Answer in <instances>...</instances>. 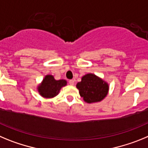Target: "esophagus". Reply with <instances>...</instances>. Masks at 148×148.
Instances as JSON below:
<instances>
[{
	"mask_svg": "<svg viewBox=\"0 0 148 148\" xmlns=\"http://www.w3.org/2000/svg\"><path fill=\"white\" fill-rule=\"evenodd\" d=\"M69 84H70L71 86H74V79H71V80H69Z\"/></svg>",
	"mask_w": 148,
	"mask_h": 148,
	"instance_id": "1",
	"label": "esophagus"
}]
</instances>
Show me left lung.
Masks as SVG:
<instances>
[{
    "label": "left lung",
    "mask_w": 148,
    "mask_h": 148,
    "mask_svg": "<svg viewBox=\"0 0 148 148\" xmlns=\"http://www.w3.org/2000/svg\"><path fill=\"white\" fill-rule=\"evenodd\" d=\"M76 87L83 100L89 104L102 101L109 91L108 83L91 73L82 76L81 81L77 82Z\"/></svg>",
    "instance_id": "obj_1"
}]
</instances>
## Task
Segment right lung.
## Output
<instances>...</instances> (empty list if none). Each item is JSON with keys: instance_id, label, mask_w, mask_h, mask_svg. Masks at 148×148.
Listing matches in <instances>:
<instances>
[{"instance_id": "1", "label": "right lung", "mask_w": 148, "mask_h": 148, "mask_svg": "<svg viewBox=\"0 0 148 148\" xmlns=\"http://www.w3.org/2000/svg\"><path fill=\"white\" fill-rule=\"evenodd\" d=\"M66 86H67V81L66 79L57 80L53 75L47 74L38 85L37 90L42 97L45 99H51L58 95L61 88Z\"/></svg>"}]
</instances>
